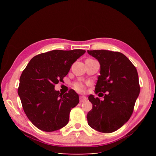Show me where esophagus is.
Returning a JSON list of instances; mask_svg holds the SVG:
<instances>
[{
	"mask_svg": "<svg viewBox=\"0 0 156 156\" xmlns=\"http://www.w3.org/2000/svg\"><path fill=\"white\" fill-rule=\"evenodd\" d=\"M87 100V97H85V96H81L79 97V100H80V102H83V101H86Z\"/></svg>",
	"mask_w": 156,
	"mask_h": 156,
	"instance_id": "esophagus-1",
	"label": "esophagus"
}]
</instances>
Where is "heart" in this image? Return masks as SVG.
Returning <instances> with one entry per match:
<instances>
[{
    "label": "heart",
    "instance_id": "b5f03b06",
    "mask_svg": "<svg viewBox=\"0 0 156 156\" xmlns=\"http://www.w3.org/2000/svg\"><path fill=\"white\" fill-rule=\"evenodd\" d=\"M73 88L78 92L82 93L84 92L86 89V84L81 81H78L73 84Z\"/></svg>",
    "mask_w": 156,
    "mask_h": 156
}]
</instances>
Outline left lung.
I'll list each match as a JSON object with an SVG mask.
<instances>
[{
    "instance_id": "obj_1",
    "label": "left lung",
    "mask_w": 156,
    "mask_h": 156,
    "mask_svg": "<svg viewBox=\"0 0 156 156\" xmlns=\"http://www.w3.org/2000/svg\"><path fill=\"white\" fill-rule=\"evenodd\" d=\"M87 52L100 64V75L94 92H101L100 97L104 98L101 101L93 95L88 96L92 108L87 114L88 124L101 133H112L126 123L133 114L140 88L137 71L120 52L108 50Z\"/></svg>"
}]
</instances>
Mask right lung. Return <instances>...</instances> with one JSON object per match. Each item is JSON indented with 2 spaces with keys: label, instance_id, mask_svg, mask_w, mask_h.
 I'll return each mask as SVG.
<instances>
[{
  "label": "right lung",
  "instance_id": "obj_1",
  "mask_svg": "<svg viewBox=\"0 0 156 156\" xmlns=\"http://www.w3.org/2000/svg\"><path fill=\"white\" fill-rule=\"evenodd\" d=\"M85 52L53 50L41 53L23 71L17 92L27 116L37 128L51 132L68 124L71 110L79 102V96L72 89L60 94L55 87Z\"/></svg>",
  "mask_w": 156,
  "mask_h": 156
}]
</instances>
